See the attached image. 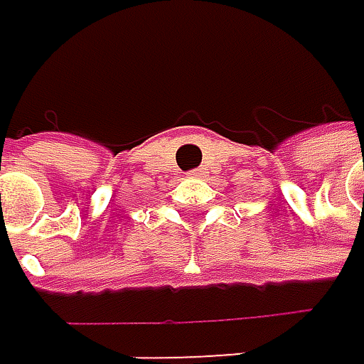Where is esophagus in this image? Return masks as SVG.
Segmentation results:
<instances>
[{
    "mask_svg": "<svg viewBox=\"0 0 364 364\" xmlns=\"http://www.w3.org/2000/svg\"><path fill=\"white\" fill-rule=\"evenodd\" d=\"M191 176H199V171H191Z\"/></svg>",
    "mask_w": 364,
    "mask_h": 364,
    "instance_id": "obj_1",
    "label": "esophagus"
}]
</instances>
